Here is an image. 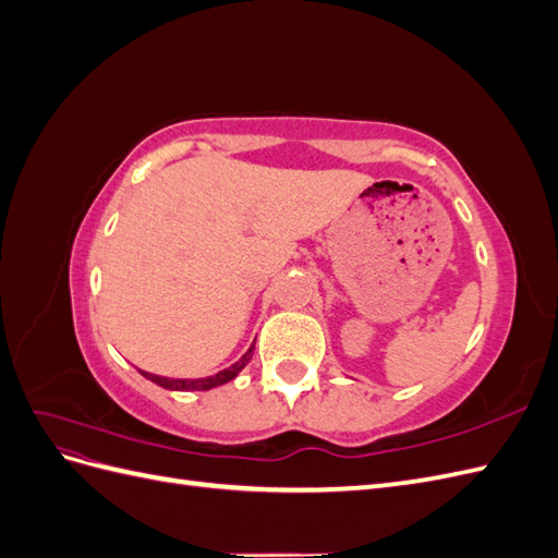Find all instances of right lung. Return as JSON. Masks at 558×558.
Here are the masks:
<instances>
[{"label": "right lung", "mask_w": 558, "mask_h": 558, "mask_svg": "<svg viewBox=\"0 0 558 558\" xmlns=\"http://www.w3.org/2000/svg\"><path fill=\"white\" fill-rule=\"evenodd\" d=\"M253 356V347L244 353V356L232 363L230 367L221 369V373H216L211 377H202V379H170V377H160V375H150V373H144V369H140V373L150 379L154 384L162 386V388H170V391H209V388H216V386H223L228 381H232L234 377H238L242 369L246 367V363L251 361Z\"/></svg>", "instance_id": "right-lung-1"}]
</instances>
